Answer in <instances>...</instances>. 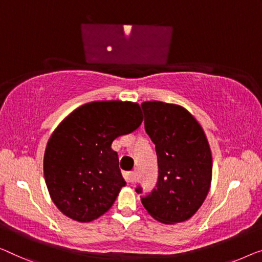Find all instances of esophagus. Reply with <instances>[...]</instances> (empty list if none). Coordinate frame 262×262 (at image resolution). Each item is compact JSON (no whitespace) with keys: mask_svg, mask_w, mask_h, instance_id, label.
<instances>
[{"mask_svg":"<svg viewBox=\"0 0 262 262\" xmlns=\"http://www.w3.org/2000/svg\"><path fill=\"white\" fill-rule=\"evenodd\" d=\"M124 179H126L128 183H133L135 181V173H133V171L124 173Z\"/></svg>","mask_w":262,"mask_h":262,"instance_id":"34e87169","label":"esophagus"}]
</instances>
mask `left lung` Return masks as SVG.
<instances>
[{
    "mask_svg": "<svg viewBox=\"0 0 262 262\" xmlns=\"http://www.w3.org/2000/svg\"><path fill=\"white\" fill-rule=\"evenodd\" d=\"M141 107L159 163L158 185L141 199L142 205L162 224L187 221L204 204L212 183L213 159L205 130L179 104L144 101Z\"/></svg>",
    "mask_w": 262,
    "mask_h": 262,
    "instance_id": "8db88e82",
    "label": "left lung"
}]
</instances>
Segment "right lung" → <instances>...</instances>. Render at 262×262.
Instances as JSON below:
<instances>
[{
	"mask_svg": "<svg viewBox=\"0 0 262 262\" xmlns=\"http://www.w3.org/2000/svg\"><path fill=\"white\" fill-rule=\"evenodd\" d=\"M130 101H94L74 109L50 135L43 173L50 198L62 214L91 222L114 204L126 181L112 143L142 123Z\"/></svg>",
	"mask_w": 262,
	"mask_h": 262,
	"instance_id": "right-lung-1",
	"label": "right lung"
}]
</instances>
